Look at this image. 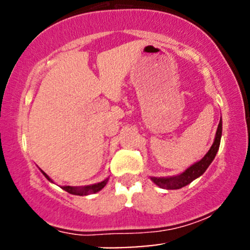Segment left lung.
I'll return each instance as SVG.
<instances>
[{
    "label": "left lung",
    "instance_id": "1",
    "mask_svg": "<svg viewBox=\"0 0 250 250\" xmlns=\"http://www.w3.org/2000/svg\"><path fill=\"white\" fill-rule=\"evenodd\" d=\"M221 136H222V121L220 120L219 127H217L216 135H215V140L213 146L208 150V153L203 156L202 160H200L199 162L194 163L193 166H190L188 169H186L182 174L177 175V176L173 177H150L151 181L157 185L159 187L166 188V189H180L185 186L189 185L190 182H193L195 179L200 177L201 175L207 170L213 160L216 156L217 150L220 148V142H221Z\"/></svg>",
    "mask_w": 250,
    "mask_h": 250
}]
</instances>
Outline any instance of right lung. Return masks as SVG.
Segmentation results:
<instances>
[{"mask_svg": "<svg viewBox=\"0 0 250 250\" xmlns=\"http://www.w3.org/2000/svg\"><path fill=\"white\" fill-rule=\"evenodd\" d=\"M43 175H44L45 177H47L48 180L50 181V182H53L49 176H48L47 174L44 173V171L41 170ZM108 182V179H105L104 181H102V182H99V183H95V185H90V186H84V187H70V186H63L62 189L63 190L68 191L69 194H73V195H80V196H83V195H88V194H95L97 191L101 190L102 188H104V186L107 185Z\"/></svg>", "mask_w": 250, "mask_h": 250, "instance_id": "right-lung-1", "label": "right lung"}]
</instances>
